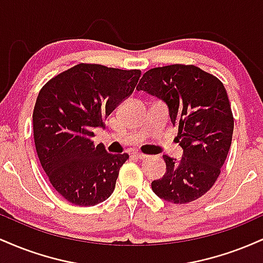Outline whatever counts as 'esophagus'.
<instances>
[{
	"mask_svg": "<svg viewBox=\"0 0 263 263\" xmlns=\"http://www.w3.org/2000/svg\"><path fill=\"white\" fill-rule=\"evenodd\" d=\"M132 156L136 157V158H138V159H144L148 157L147 155H144V153H141V152H134L132 153Z\"/></svg>",
	"mask_w": 263,
	"mask_h": 263,
	"instance_id": "34e87169",
	"label": "esophagus"
}]
</instances>
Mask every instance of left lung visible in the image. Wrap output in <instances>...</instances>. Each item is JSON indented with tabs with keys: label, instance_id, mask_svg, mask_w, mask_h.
<instances>
[{
	"label": "left lung",
	"instance_id": "8db88e82",
	"mask_svg": "<svg viewBox=\"0 0 263 263\" xmlns=\"http://www.w3.org/2000/svg\"><path fill=\"white\" fill-rule=\"evenodd\" d=\"M137 90L167 104L183 148L179 162L163 156L165 174L152 190L173 204L197 200L213 188L231 146L234 116L224 84L195 65L172 64L146 71Z\"/></svg>",
	"mask_w": 263,
	"mask_h": 263
}]
</instances>
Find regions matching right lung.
Here are the masks:
<instances>
[{
	"label": "right lung",
	"instance_id": "1",
	"mask_svg": "<svg viewBox=\"0 0 263 263\" xmlns=\"http://www.w3.org/2000/svg\"><path fill=\"white\" fill-rule=\"evenodd\" d=\"M140 77V69L80 63L39 91L33 110L35 149L50 184L69 203L91 206L112 194L128 155H111L93 143V128L105 126Z\"/></svg>",
	"mask_w": 263,
	"mask_h": 263
}]
</instances>
